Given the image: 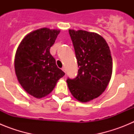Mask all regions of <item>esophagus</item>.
Here are the masks:
<instances>
[{"label":"esophagus","instance_id":"esophagus-1","mask_svg":"<svg viewBox=\"0 0 134 134\" xmlns=\"http://www.w3.org/2000/svg\"><path fill=\"white\" fill-rule=\"evenodd\" d=\"M62 70H63L64 72H66V70H65V68H64V67H63V68H62Z\"/></svg>","mask_w":134,"mask_h":134}]
</instances>
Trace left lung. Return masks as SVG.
<instances>
[{
  "label": "left lung",
  "mask_w": 134,
  "mask_h": 134,
  "mask_svg": "<svg viewBox=\"0 0 134 134\" xmlns=\"http://www.w3.org/2000/svg\"><path fill=\"white\" fill-rule=\"evenodd\" d=\"M79 69L76 78L66 80L75 99L88 102L102 94L110 81L113 62L109 47L95 33L69 30Z\"/></svg>",
  "instance_id": "8db88e82"
}]
</instances>
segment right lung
<instances>
[{"label": "right lung", "mask_w": 134, "mask_h": 134, "mask_svg": "<svg viewBox=\"0 0 134 134\" xmlns=\"http://www.w3.org/2000/svg\"><path fill=\"white\" fill-rule=\"evenodd\" d=\"M60 31L48 28L34 31L25 37L16 52V77L25 91L35 98L49 94L65 74L49 52Z\"/></svg>", "instance_id": "add662e5"}]
</instances>
